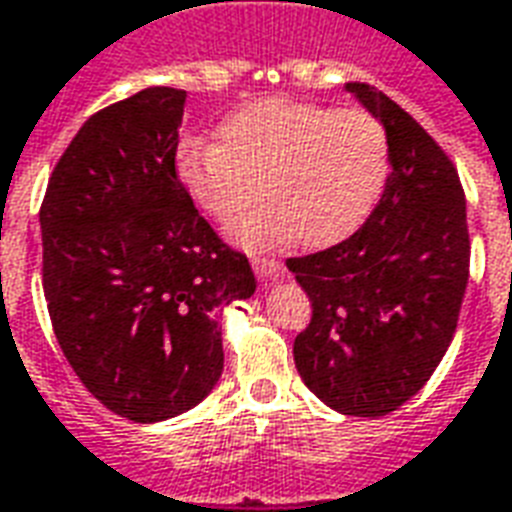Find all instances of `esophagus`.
Wrapping results in <instances>:
<instances>
[{
	"mask_svg": "<svg viewBox=\"0 0 512 512\" xmlns=\"http://www.w3.org/2000/svg\"><path fill=\"white\" fill-rule=\"evenodd\" d=\"M253 272L259 281H278L283 278V264L275 259H253Z\"/></svg>",
	"mask_w": 512,
	"mask_h": 512,
	"instance_id": "esophagus-1",
	"label": "esophagus"
}]
</instances>
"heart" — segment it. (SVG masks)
Masks as SVG:
<instances>
[{"instance_id":"1","label":"heart","mask_w":512,"mask_h":512,"mask_svg":"<svg viewBox=\"0 0 512 512\" xmlns=\"http://www.w3.org/2000/svg\"><path fill=\"white\" fill-rule=\"evenodd\" d=\"M182 193L242 251L283 248L300 237L327 248L352 237L382 196L390 144L363 108H330L292 98H264L220 122L218 144L185 141L177 149Z\"/></svg>"}]
</instances>
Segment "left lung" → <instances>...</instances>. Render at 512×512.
Masks as SVG:
<instances>
[{"label": "left lung", "mask_w": 512, "mask_h": 512, "mask_svg": "<svg viewBox=\"0 0 512 512\" xmlns=\"http://www.w3.org/2000/svg\"><path fill=\"white\" fill-rule=\"evenodd\" d=\"M387 133L382 199L349 240L286 267L311 300L294 365L322 404L382 417L406 404L442 363L469 281L461 179L417 119L371 84L349 81Z\"/></svg>", "instance_id": "obj_1"}]
</instances>
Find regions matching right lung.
<instances>
[{
	"label": "right lung",
	"instance_id": "1",
	"mask_svg": "<svg viewBox=\"0 0 512 512\" xmlns=\"http://www.w3.org/2000/svg\"><path fill=\"white\" fill-rule=\"evenodd\" d=\"M185 92L147 87L81 125L48 182L43 292L81 384L133 423L201 404L223 374L218 313L256 292L177 182Z\"/></svg>",
	"mask_w": 512,
	"mask_h": 512
}]
</instances>
